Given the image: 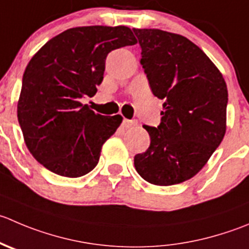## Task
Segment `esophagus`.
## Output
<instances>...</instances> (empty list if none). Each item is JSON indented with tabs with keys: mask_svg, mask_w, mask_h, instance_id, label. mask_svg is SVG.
I'll list each match as a JSON object with an SVG mask.
<instances>
[{
	"mask_svg": "<svg viewBox=\"0 0 249 249\" xmlns=\"http://www.w3.org/2000/svg\"><path fill=\"white\" fill-rule=\"evenodd\" d=\"M136 125H137L136 120H127V119L123 120V126L124 127H132V126H136Z\"/></svg>",
	"mask_w": 249,
	"mask_h": 249,
	"instance_id": "esophagus-1",
	"label": "esophagus"
}]
</instances>
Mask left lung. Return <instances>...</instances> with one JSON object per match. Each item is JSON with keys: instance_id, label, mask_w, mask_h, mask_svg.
Returning <instances> with one entry per match:
<instances>
[{"instance_id": "1", "label": "left lung", "mask_w": 249, "mask_h": 249, "mask_svg": "<svg viewBox=\"0 0 249 249\" xmlns=\"http://www.w3.org/2000/svg\"><path fill=\"white\" fill-rule=\"evenodd\" d=\"M132 30L152 92L164 101L158 127L143 125L151 144L135 156V168L149 183L176 185L194 178L223 141L228 88L215 64L185 36Z\"/></svg>"}]
</instances>
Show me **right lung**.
Returning a JSON list of instances; mask_svg holds the SVG:
<instances>
[{
    "label": "right lung",
    "instance_id": "right-lung-1",
    "mask_svg": "<svg viewBox=\"0 0 249 249\" xmlns=\"http://www.w3.org/2000/svg\"><path fill=\"white\" fill-rule=\"evenodd\" d=\"M136 42L127 26H79L51 38L31 58L17 113L26 147L46 169L79 178L97 165L123 118L96 114L81 98L97 92L108 53Z\"/></svg>",
    "mask_w": 249,
    "mask_h": 249
}]
</instances>
